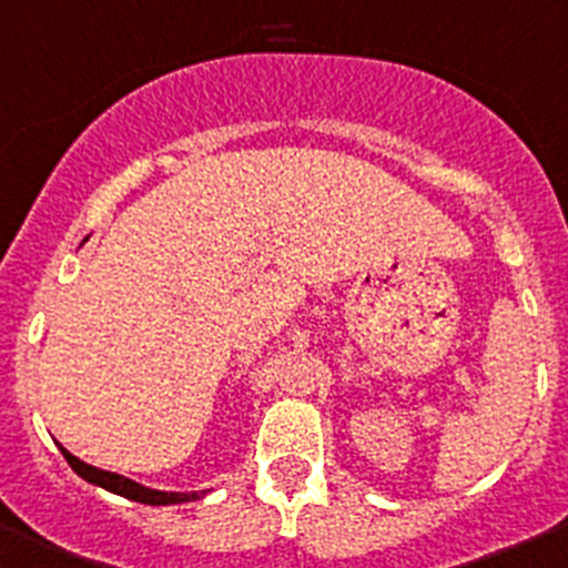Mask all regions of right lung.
Here are the masks:
<instances>
[{"instance_id":"obj_1","label":"right lung","mask_w":568,"mask_h":568,"mask_svg":"<svg viewBox=\"0 0 568 568\" xmlns=\"http://www.w3.org/2000/svg\"><path fill=\"white\" fill-rule=\"evenodd\" d=\"M61 455L67 457V463L74 468V474H80L85 483L100 485V488L111 490V494L125 496V499H133V501H142V505H181V501H194V499H200V496H206V490H200V494H172V490L144 488V485L133 483V479L122 477V474L102 471V468H94V466H89V463L78 460V457L69 455L63 446H61Z\"/></svg>"}]
</instances>
